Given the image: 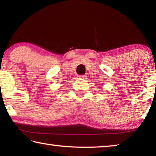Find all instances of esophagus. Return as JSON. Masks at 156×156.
Returning <instances> with one entry per match:
<instances>
[{
    "label": "esophagus",
    "instance_id": "1",
    "mask_svg": "<svg viewBox=\"0 0 156 156\" xmlns=\"http://www.w3.org/2000/svg\"><path fill=\"white\" fill-rule=\"evenodd\" d=\"M78 78H82V79H85L86 78V76H78Z\"/></svg>",
    "mask_w": 156,
    "mask_h": 156
}]
</instances>
